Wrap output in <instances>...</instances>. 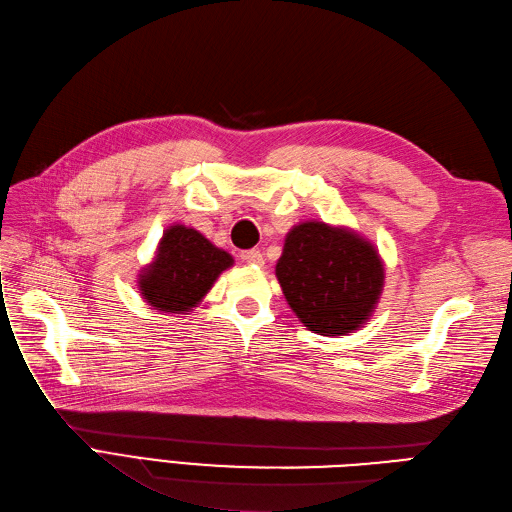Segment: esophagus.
Listing matches in <instances>:
<instances>
[{
	"label": "esophagus",
	"instance_id": "1",
	"mask_svg": "<svg viewBox=\"0 0 512 512\" xmlns=\"http://www.w3.org/2000/svg\"><path fill=\"white\" fill-rule=\"evenodd\" d=\"M240 259L246 263V266H263V255H261V251H244L242 255H240Z\"/></svg>",
	"mask_w": 512,
	"mask_h": 512
}]
</instances>
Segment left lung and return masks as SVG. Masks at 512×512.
<instances>
[{"instance_id": "8db88e82", "label": "left lung", "mask_w": 512, "mask_h": 512, "mask_svg": "<svg viewBox=\"0 0 512 512\" xmlns=\"http://www.w3.org/2000/svg\"><path fill=\"white\" fill-rule=\"evenodd\" d=\"M276 278L310 332L349 336L381 300L385 266L376 246L353 229L304 221L289 229Z\"/></svg>"}]
</instances>
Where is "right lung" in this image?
Listing matches in <instances>:
<instances>
[{
  "instance_id": "obj_1",
  "label": "right lung",
  "mask_w": 512,
  "mask_h": 512,
  "mask_svg": "<svg viewBox=\"0 0 512 512\" xmlns=\"http://www.w3.org/2000/svg\"><path fill=\"white\" fill-rule=\"evenodd\" d=\"M234 257L183 223L163 232L155 257L138 274L142 300L157 312L189 315Z\"/></svg>"
}]
</instances>
